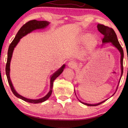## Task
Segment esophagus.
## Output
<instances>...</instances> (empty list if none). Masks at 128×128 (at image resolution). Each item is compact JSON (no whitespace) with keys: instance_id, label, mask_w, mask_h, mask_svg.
Returning <instances> with one entry per match:
<instances>
[{"instance_id":"34e87169","label":"esophagus","mask_w":128,"mask_h":128,"mask_svg":"<svg viewBox=\"0 0 128 128\" xmlns=\"http://www.w3.org/2000/svg\"><path fill=\"white\" fill-rule=\"evenodd\" d=\"M68 66L70 68H74L76 67V63L74 61H70L68 62Z\"/></svg>"}]
</instances>
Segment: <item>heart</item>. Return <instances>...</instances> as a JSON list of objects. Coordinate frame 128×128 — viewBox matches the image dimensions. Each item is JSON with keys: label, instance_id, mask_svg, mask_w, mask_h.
<instances>
[{"label": "heart", "instance_id": "1", "mask_svg": "<svg viewBox=\"0 0 128 128\" xmlns=\"http://www.w3.org/2000/svg\"><path fill=\"white\" fill-rule=\"evenodd\" d=\"M78 42L80 44L84 43V52L90 53L93 51L98 44V39L91 34L84 33L78 38Z\"/></svg>", "mask_w": 128, "mask_h": 128}]
</instances>
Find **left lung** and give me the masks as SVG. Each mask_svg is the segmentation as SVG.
<instances>
[{
    "mask_svg": "<svg viewBox=\"0 0 128 128\" xmlns=\"http://www.w3.org/2000/svg\"><path fill=\"white\" fill-rule=\"evenodd\" d=\"M97 29L99 31L100 33H101L102 34H103V38L102 39V46L105 44V43H111L114 46V47H116L117 50L119 51V52L120 53V65H121V76H120V78L119 79V82H118V85L117 86V88H116V91L115 92V93L116 92V90L118 89V87L119 85V84L120 82V81L121 79V78L122 76V75H123V58H124V52H123V48L121 47V46L119 43L117 37H116V34L115 33L114 31L113 30V29L112 28H110L108 26H106L103 25H101V24H98L97 25ZM75 91V90H74ZM113 94L112 96H113L114 94ZM75 94H76L75 91ZM77 97V96H76ZM108 99L106 100L100 102L98 103H97V104H89V103H84L83 102H81L80 100H78L82 104L88 106H98L99 104H100L101 103L104 102L106 100H107Z\"/></svg>",
    "mask_w": 128,
    "mask_h": 128,
    "instance_id": "obj_1",
    "label": "left lung"
}]
</instances>
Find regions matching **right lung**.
Wrapping results in <instances>:
<instances>
[{
	"mask_svg": "<svg viewBox=\"0 0 128 128\" xmlns=\"http://www.w3.org/2000/svg\"><path fill=\"white\" fill-rule=\"evenodd\" d=\"M50 24V22L47 21H37L36 20H33L29 21L28 22L26 23L25 25H23L21 27V28L19 30L18 32L16 34V36L15 37L14 39L11 43L10 44L9 49H8V58H7V62L6 64V68H5V72H6V75L7 76V79L8 81V82L10 85V87L11 88V90L12 92L15 95L16 97H17L18 98H20L24 100H25L26 102H28L29 103H42L43 102H44L45 100H47L49 97L50 96V95L52 93V89H53V82L55 80L56 78H58L59 76L63 72V70L64 69L65 67H66V64H64L63 66H62L60 68H59L57 71H56L55 72H54V74L51 75L50 77V90L48 92V93L44 97H43L41 98L36 99V100H32V99H29L27 98L26 97H24L21 95L19 94L16 91L12 85V81L10 80V62L11 59H12L13 51L14 50V48L18 44V43L20 41L21 38L24 36H25L26 35L28 34L31 33L34 30L38 29H44L47 28V27L49 25V24Z\"/></svg>",
	"mask_w": 128,
	"mask_h": 128,
	"instance_id": "obj_1",
	"label": "right lung"
}]
</instances>
